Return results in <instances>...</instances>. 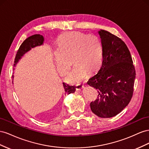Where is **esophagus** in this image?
I'll return each instance as SVG.
<instances>
[{
  "instance_id": "obj_1",
  "label": "esophagus",
  "mask_w": 149,
  "mask_h": 149,
  "mask_svg": "<svg viewBox=\"0 0 149 149\" xmlns=\"http://www.w3.org/2000/svg\"><path fill=\"white\" fill-rule=\"evenodd\" d=\"M84 88V86H82V85H79V86H76V90L78 91H82Z\"/></svg>"
}]
</instances>
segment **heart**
Listing matches in <instances>:
<instances>
[{"instance_id":"b5f03b06","label":"heart","mask_w":149,"mask_h":149,"mask_svg":"<svg viewBox=\"0 0 149 149\" xmlns=\"http://www.w3.org/2000/svg\"><path fill=\"white\" fill-rule=\"evenodd\" d=\"M54 61L57 70L65 75L71 65L72 56L75 64L67 80L79 84L86 79L87 73L92 74L98 70L102 62L103 48L99 38L79 32H66L58 38Z\"/></svg>"}]
</instances>
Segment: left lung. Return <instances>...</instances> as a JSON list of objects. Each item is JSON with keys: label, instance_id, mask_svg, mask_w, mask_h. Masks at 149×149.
Listing matches in <instances>:
<instances>
[{"label": "left lung", "instance_id": "1", "mask_svg": "<svg viewBox=\"0 0 149 149\" xmlns=\"http://www.w3.org/2000/svg\"><path fill=\"white\" fill-rule=\"evenodd\" d=\"M103 48V61L98 72L87 82L99 93L91 103L92 112L101 118L117 116L132 97L135 70L125 42L104 30L98 32Z\"/></svg>", "mask_w": 149, "mask_h": 149}]
</instances>
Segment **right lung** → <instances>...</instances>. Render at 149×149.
<instances>
[{
    "instance_id": "right-lung-1",
    "label": "right lung",
    "mask_w": 149,
    "mask_h": 149,
    "mask_svg": "<svg viewBox=\"0 0 149 149\" xmlns=\"http://www.w3.org/2000/svg\"><path fill=\"white\" fill-rule=\"evenodd\" d=\"M44 37L40 34L33 35L25 39L22 42V44H21L17 52L14 61L15 63L14 64V66H15L17 63H18L19 61L22 58V57L25 53L27 52L28 51H29L32 48L42 45L44 43ZM12 77H14L13 75H12ZM63 86L65 91V94H70V93H74L75 91V86H69V85L66 84L64 82L63 83Z\"/></svg>"
}]
</instances>
